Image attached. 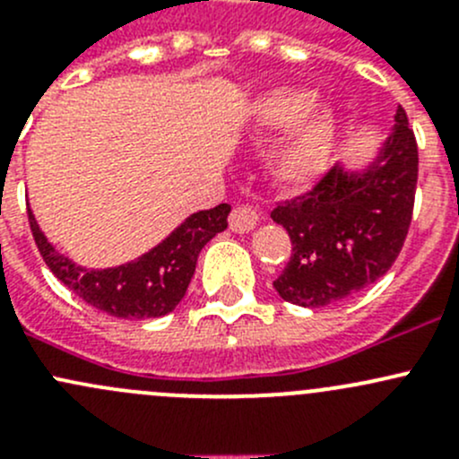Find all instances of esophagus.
I'll use <instances>...</instances> for the list:
<instances>
[{
    "mask_svg": "<svg viewBox=\"0 0 459 459\" xmlns=\"http://www.w3.org/2000/svg\"><path fill=\"white\" fill-rule=\"evenodd\" d=\"M259 215H262V212H259V208H251V206L233 208L229 215L230 230H235V233H248V230L257 224Z\"/></svg>",
    "mask_w": 459,
    "mask_h": 459,
    "instance_id": "1",
    "label": "esophagus"
}]
</instances>
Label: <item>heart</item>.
I'll return each mask as SVG.
<instances>
[{"mask_svg": "<svg viewBox=\"0 0 459 459\" xmlns=\"http://www.w3.org/2000/svg\"><path fill=\"white\" fill-rule=\"evenodd\" d=\"M262 128H288L271 155V173L281 186L304 188L324 173L337 142V117L316 104V95L302 88H275L255 104Z\"/></svg>", "mask_w": 459, "mask_h": 459, "instance_id": "heart-1", "label": "heart"}]
</instances>
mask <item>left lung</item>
<instances>
[{"label": "left lung", "mask_w": 459, "mask_h": 459, "mask_svg": "<svg viewBox=\"0 0 459 459\" xmlns=\"http://www.w3.org/2000/svg\"><path fill=\"white\" fill-rule=\"evenodd\" d=\"M395 122L371 169L346 175L333 166L271 211L293 244L273 281L281 299L308 308L342 302L377 281L400 255L413 220L418 142L402 106Z\"/></svg>", "instance_id": "obj_1"}]
</instances>
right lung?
<instances>
[{
	"label": "right lung",
	"instance_id": "add662e5",
	"mask_svg": "<svg viewBox=\"0 0 459 459\" xmlns=\"http://www.w3.org/2000/svg\"><path fill=\"white\" fill-rule=\"evenodd\" d=\"M229 204H217L215 208L195 212L146 255L106 271H88L59 255L46 242L30 208L29 224L46 266L77 298L113 317L146 319L166 316L182 302L195 273L197 255L208 239L229 226Z\"/></svg>",
	"mask_w": 459,
	"mask_h": 459
}]
</instances>
